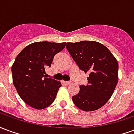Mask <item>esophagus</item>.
Wrapping results in <instances>:
<instances>
[{
	"mask_svg": "<svg viewBox=\"0 0 134 134\" xmlns=\"http://www.w3.org/2000/svg\"><path fill=\"white\" fill-rule=\"evenodd\" d=\"M63 83H64L65 85H68L71 84V82L70 81H63Z\"/></svg>",
	"mask_w": 134,
	"mask_h": 134,
	"instance_id": "1",
	"label": "esophagus"
}]
</instances>
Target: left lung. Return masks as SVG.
Here are the masks:
<instances>
[{"mask_svg": "<svg viewBox=\"0 0 134 134\" xmlns=\"http://www.w3.org/2000/svg\"><path fill=\"white\" fill-rule=\"evenodd\" d=\"M67 51L85 72L89 73L87 85L80 86L73 103L84 111L100 108L112 96L118 80V64L109 49L97 41L68 42Z\"/></svg>", "mask_w": 134, "mask_h": 134, "instance_id": "obj_1", "label": "left lung"}]
</instances>
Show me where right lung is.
Wrapping results in <instances>:
<instances>
[{"label":"right lung","mask_w":134,"mask_h":134,"mask_svg":"<svg viewBox=\"0 0 134 134\" xmlns=\"http://www.w3.org/2000/svg\"><path fill=\"white\" fill-rule=\"evenodd\" d=\"M66 43L38 41L28 45L16 57L11 67L13 85L21 98L35 109H44L55 100L61 82L46 75L54 57Z\"/></svg>","instance_id":"add662e5"}]
</instances>
